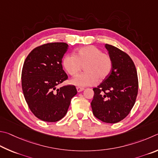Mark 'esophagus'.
<instances>
[{
    "mask_svg": "<svg viewBox=\"0 0 158 158\" xmlns=\"http://www.w3.org/2000/svg\"><path fill=\"white\" fill-rule=\"evenodd\" d=\"M76 89H77V92H82V91H83L85 89H84V88H82V87H76Z\"/></svg>",
    "mask_w": 158,
    "mask_h": 158,
    "instance_id": "obj_1",
    "label": "esophagus"
}]
</instances>
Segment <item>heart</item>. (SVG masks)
Returning <instances> with one entry per match:
<instances>
[{
    "instance_id": "b5f03b06",
    "label": "heart",
    "mask_w": 158,
    "mask_h": 158,
    "mask_svg": "<svg viewBox=\"0 0 158 158\" xmlns=\"http://www.w3.org/2000/svg\"><path fill=\"white\" fill-rule=\"evenodd\" d=\"M63 66L71 76H76L85 66V73L71 80L75 86L85 87L92 86L109 76L112 70V60L108 55L103 53L94 46H83L76 50L74 55H66L63 58Z\"/></svg>"
}]
</instances>
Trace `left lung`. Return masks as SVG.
<instances>
[{
    "mask_svg": "<svg viewBox=\"0 0 158 158\" xmlns=\"http://www.w3.org/2000/svg\"><path fill=\"white\" fill-rule=\"evenodd\" d=\"M105 47L112 60V70L103 82L93 89L91 106L98 119L115 123L123 120L134 106L138 92L137 73L128 54L109 44Z\"/></svg>",
    "mask_w": 158,
    "mask_h": 158,
    "instance_id": "obj_1",
    "label": "left lung"
}]
</instances>
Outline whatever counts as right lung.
Listing matches in <instances>:
<instances>
[{"label": "right lung", "instance_id": "right-lung-1", "mask_svg": "<svg viewBox=\"0 0 158 158\" xmlns=\"http://www.w3.org/2000/svg\"><path fill=\"white\" fill-rule=\"evenodd\" d=\"M68 47L64 42L44 44L32 50L24 62L21 74L24 97L32 112L42 121L55 122L62 118L77 94L74 85L57 89L68 78L62 64Z\"/></svg>", "mask_w": 158, "mask_h": 158}]
</instances>
